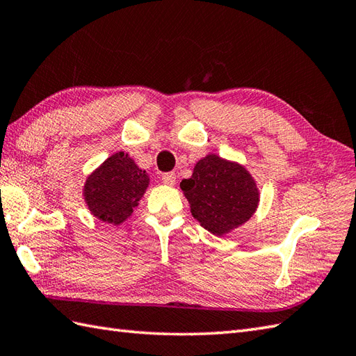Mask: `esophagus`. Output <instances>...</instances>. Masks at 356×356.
I'll use <instances>...</instances> for the list:
<instances>
[{
  "label": "esophagus",
  "mask_w": 356,
  "mask_h": 356,
  "mask_svg": "<svg viewBox=\"0 0 356 356\" xmlns=\"http://www.w3.org/2000/svg\"><path fill=\"white\" fill-rule=\"evenodd\" d=\"M162 181L165 185L172 186L176 184V175H175V172H165V175L162 176Z\"/></svg>",
  "instance_id": "esophagus-1"
}]
</instances>
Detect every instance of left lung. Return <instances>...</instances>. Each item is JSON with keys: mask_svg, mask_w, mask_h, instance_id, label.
Instances as JSON below:
<instances>
[{"mask_svg": "<svg viewBox=\"0 0 356 356\" xmlns=\"http://www.w3.org/2000/svg\"><path fill=\"white\" fill-rule=\"evenodd\" d=\"M193 217L211 234L221 236L250 220L259 203V189L243 165L208 154L193 176L180 181Z\"/></svg>", "mask_w": 356, "mask_h": 356, "instance_id": "1", "label": "left lung"}]
</instances>
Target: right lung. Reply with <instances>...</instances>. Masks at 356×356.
<instances>
[{"mask_svg": "<svg viewBox=\"0 0 356 356\" xmlns=\"http://www.w3.org/2000/svg\"><path fill=\"white\" fill-rule=\"evenodd\" d=\"M148 175L127 153L107 158L86 179L83 197L94 217L118 226L126 221L148 188Z\"/></svg>", "mask_w": 356, "mask_h": 356, "instance_id": "right-lung-1", "label": "right lung"}]
</instances>
